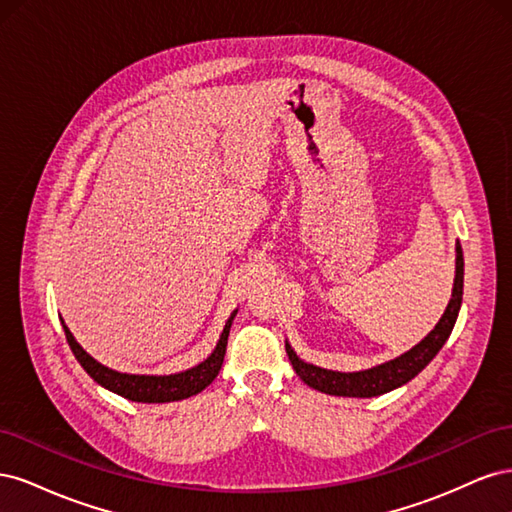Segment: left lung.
<instances>
[{"mask_svg":"<svg viewBox=\"0 0 512 512\" xmlns=\"http://www.w3.org/2000/svg\"><path fill=\"white\" fill-rule=\"evenodd\" d=\"M455 282H453V294L451 301H448L442 318L438 320L436 327H433L421 342H418L414 348L408 352L395 356V359L374 365L369 369L361 371H333V369H324L312 363H305L297 352L292 350L290 342L286 339V354L288 359L297 371V376L312 389L327 393V395H337V397H378L389 393L393 389H399L406 382H410L414 376L421 374V371L433 361L442 346L446 344L448 335H451L459 309H461V297H463V252L461 245L457 241L455 245Z\"/></svg>","mask_w":512,"mask_h":512,"instance_id":"1","label":"left lung"}]
</instances>
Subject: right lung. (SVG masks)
<instances>
[{"instance_id": "right-lung-1", "label": "right lung", "mask_w": 512, "mask_h": 512, "mask_svg": "<svg viewBox=\"0 0 512 512\" xmlns=\"http://www.w3.org/2000/svg\"><path fill=\"white\" fill-rule=\"evenodd\" d=\"M237 312L239 309H235V312L230 314V318L224 324V331L218 339V344H215L213 352L203 363H198L185 371H177V374H164V376L123 374V371H115L111 367L98 363L94 356L85 352L83 346L76 342L74 335L66 327L64 318H59V320H61V327H64V331H66V339H68L72 354L76 356V361L81 363V367L100 386L130 399V401H141V404H168V401H181V399H188L192 395H198L200 391H205L207 386L215 380V376L220 374L222 363H224V354H226V344H228V333H230L232 320H235Z\"/></svg>"}]
</instances>
